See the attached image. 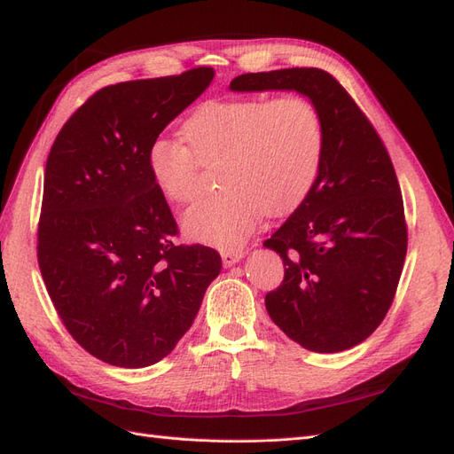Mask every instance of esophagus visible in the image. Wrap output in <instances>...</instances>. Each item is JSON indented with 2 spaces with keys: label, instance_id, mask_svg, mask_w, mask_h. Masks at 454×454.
<instances>
[{
  "label": "esophagus",
  "instance_id": "obj_1",
  "mask_svg": "<svg viewBox=\"0 0 454 454\" xmlns=\"http://www.w3.org/2000/svg\"><path fill=\"white\" fill-rule=\"evenodd\" d=\"M244 248H225L222 250V259H223V265L225 267H232L235 263H239V261L244 257Z\"/></svg>",
  "mask_w": 454,
  "mask_h": 454
}]
</instances>
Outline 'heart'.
<instances>
[{"instance_id":"obj_1","label":"heart","mask_w":454,"mask_h":454,"mask_svg":"<svg viewBox=\"0 0 454 454\" xmlns=\"http://www.w3.org/2000/svg\"><path fill=\"white\" fill-rule=\"evenodd\" d=\"M185 145L157 136L145 151V168L159 193L187 204L199 191V164L219 159L222 189L184 215L191 240L237 248L259 217L280 215L303 200L318 176L324 122L301 96L212 100L199 106L184 127Z\"/></svg>"}]
</instances>
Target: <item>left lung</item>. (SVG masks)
Instances as JSON below:
<instances>
[{
    "mask_svg": "<svg viewBox=\"0 0 454 454\" xmlns=\"http://www.w3.org/2000/svg\"><path fill=\"white\" fill-rule=\"evenodd\" d=\"M231 90H297L318 109V177L263 242L284 261V280L265 307L307 350L360 345L387 316L407 254L403 199L387 147L345 87L318 67L244 74Z\"/></svg>",
    "mask_w": 454,
    "mask_h": 454,
    "instance_id": "1",
    "label": "left lung"
}]
</instances>
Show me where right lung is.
Segmentation results:
<instances>
[{"label": "right lung", "mask_w": 454, "mask_h": 454, "mask_svg": "<svg viewBox=\"0 0 454 454\" xmlns=\"http://www.w3.org/2000/svg\"><path fill=\"white\" fill-rule=\"evenodd\" d=\"M212 79L202 66L104 87L51 147L41 277L70 335L109 365L138 369L168 356L222 270L214 248L174 242L177 223L145 168L151 140Z\"/></svg>", "instance_id": "right-lung-1"}]
</instances>
